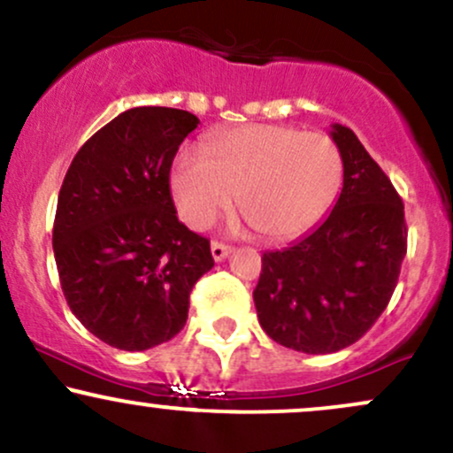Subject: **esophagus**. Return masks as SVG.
<instances>
[{"label": "esophagus", "mask_w": 453, "mask_h": 453, "mask_svg": "<svg viewBox=\"0 0 453 453\" xmlns=\"http://www.w3.org/2000/svg\"><path fill=\"white\" fill-rule=\"evenodd\" d=\"M211 253H212V257H215V262H221V259H226L227 256H230L232 247H227V244L215 241L211 244Z\"/></svg>", "instance_id": "34e87169"}]
</instances>
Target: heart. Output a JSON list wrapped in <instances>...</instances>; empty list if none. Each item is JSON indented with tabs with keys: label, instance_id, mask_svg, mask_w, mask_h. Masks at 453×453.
Instances as JSON below:
<instances>
[{
	"label": "heart",
	"instance_id": "obj_1",
	"mask_svg": "<svg viewBox=\"0 0 453 453\" xmlns=\"http://www.w3.org/2000/svg\"><path fill=\"white\" fill-rule=\"evenodd\" d=\"M204 149L183 150L170 174L176 211L196 230L238 191V209L264 241H292L326 215L342 183V155L326 134L249 123L211 134Z\"/></svg>",
	"mask_w": 453,
	"mask_h": 453
}]
</instances>
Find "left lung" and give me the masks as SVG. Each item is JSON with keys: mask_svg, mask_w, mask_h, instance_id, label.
<instances>
[{"mask_svg": "<svg viewBox=\"0 0 453 453\" xmlns=\"http://www.w3.org/2000/svg\"><path fill=\"white\" fill-rule=\"evenodd\" d=\"M342 189L334 209L292 247L268 251L253 300L273 341L334 353L360 341L386 311L407 256L404 204L349 127L334 123Z\"/></svg>", "mask_w": 453, "mask_h": 453, "instance_id": "8db88e82", "label": "left lung"}]
</instances>
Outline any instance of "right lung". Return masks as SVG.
I'll use <instances>...</instances> for the list:
<instances>
[{
    "instance_id": "obj_1",
    "label": "right lung",
    "mask_w": 453,
    "mask_h": 453,
    "mask_svg": "<svg viewBox=\"0 0 453 453\" xmlns=\"http://www.w3.org/2000/svg\"><path fill=\"white\" fill-rule=\"evenodd\" d=\"M196 114L129 108L82 144L61 185L53 251L72 313L123 351L183 330L196 280L215 266L209 238L176 217L170 168Z\"/></svg>"
}]
</instances>
